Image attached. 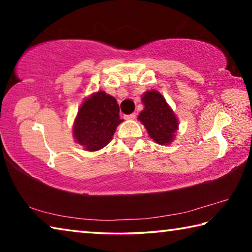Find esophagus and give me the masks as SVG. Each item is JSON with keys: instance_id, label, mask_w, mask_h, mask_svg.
Here are the masks:
<instances>
[{"instance_id": "34e87169", "label": "esophagus", "mask_w": 252, "mask_h": 252, "mask_svg": "<svg viewBox=\"0 0 252 252\" xmlns=\"http://www.w3.org/2000/svg\"><path fill=\"white\" fill-rule=\"evenodd\" d=\"M136 117L135 113H132V114H129V116H126V120H134Z\"/></svg>"}]
</instances>
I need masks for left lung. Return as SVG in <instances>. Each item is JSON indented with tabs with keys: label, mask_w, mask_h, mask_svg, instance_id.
Instances as JSON below:
<instances>
[{
	"label": "left lung",
	"mask_w": 252,
	"mask_h": 252,
	"mask_svg": "<svg viewBox=\"0 0 252 252\" xmlns=\"http://www.w3.org/2000/svg\"><path fill=\"white\" fill-rule=\"evenodd\" d=\"M141 101L144 109L138 116L150 138L160 146L171 143L179 129V120L164 96L160 92L150 90L143 93Z\"/></svg>",
	"instance_id": "1"
}]
</instances>
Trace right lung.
<instances>
[{"label":"right lung","mask_w":252,"mask_h":252,"mask_svg":"<svg viewBox=\"0 0 252 252\" xmlns=\"http://www.w3.org/2000/svg\"><path fill=\"white\" fill-rule=\"evenodd\" d=\"M119 104L104 91L92 93L83 101L73 123V138L85 151L94 152L104 148L123 121Z\"/></svg>","instance_id":"obj_1"}]
</instances>
